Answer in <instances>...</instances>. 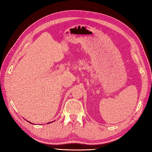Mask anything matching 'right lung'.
Returning a JSON list of instances; mask_svg holds the SVG:
<instances>
[{"label":"right lung","mask_w":152,"mask_h":152,"mask_svg":"<svg viewBox=\"0 0 152 152\" xmlns=\"http://www.w3.org/2000/svg\"><path fill=\"white\" fill-rule=\"evenodd\" d=\"M28 122H29V121H28Z\"/></svg>","instance_id":"add662e5"}]
</instances>
